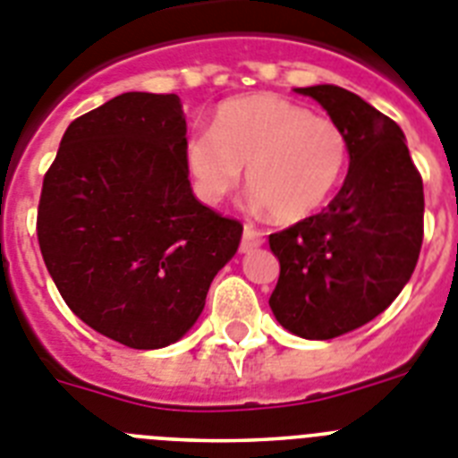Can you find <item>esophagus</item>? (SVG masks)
<instances>
[{
    "instance_id": "esophagus-1",
    "label": "esophagus",
    "mask_w": 458,
    "mask_h": 458,
    "mask_svg": "<svg viewBox=\"0 0 458 458\" xmlns=\"http://www.w3.org/2000/svg\"><path fill=\"white\" fill-rule=\"evenodd\" d=\"M260 244H262V233H258L253 225H244V230H242L240 251L249 253V251H253V249H258Z\"/></svg>"
}]
</instances>
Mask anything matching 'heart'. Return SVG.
I'll return each instance as SVG.
<instances>
[{"label":"heart","instance_id":"1","mask_svg":"<svg viewBox=\"0 0 458 458\" xmlns=\"http://www.w3.org/2000/svg\"><path fill=\"white\" fill-rule=\"evenodd\" d=\"M184 161L198 196L209 205L242 180L276 221L297 224L323 209L348 165V138L327 117L272 94L221 103L214 131L184 142Z\"/></svg>","mask_w":458,"mask_h":458}]
</instances>
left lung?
I'll use <instances>...</instances> for the list:
<instances>
[{
    "mask_svg": "<svg viewBox=\"0 0 458 458\" xmlns=\"http://www.w3.org/2000/svg\"><path fill=\"white\" fill-rule=\"evenodd\" d=\"M348 138L350 168L320 214L269 234L278 258L274 316L301 339L367 325L412 276L424 240V186L394 119L336 85L300 87Z\"/></svg>",
    "mask_w": 458,
    "mask_h": 458,
    "instance_id": "left-lung-1",
    "label": "left lung"
}]
</instances>
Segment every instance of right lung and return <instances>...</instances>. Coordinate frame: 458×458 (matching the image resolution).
I'll return each instance as SVG.
<instances>
[{
    "label": "right lung",
    "mask_w": 458,
    "mask_h": 458,
    "mask_svg": "<svg viewBox=\"0 0 458 458\" xmlns=\"http://www.w3.org/2000/svg\"><path fill=\"white\" fill-rule=\"evenodd\" d=\"M177 94L126 91L73 119L43 177L37 234L71 311L135 350L180 341L234 256L237 218L202 205Z\"/></svg>",
    "instance_id": "obj_1"
}]
</instances>
